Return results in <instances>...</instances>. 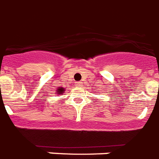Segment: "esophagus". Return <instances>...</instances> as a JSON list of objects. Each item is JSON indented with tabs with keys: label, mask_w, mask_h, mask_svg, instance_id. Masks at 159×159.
I'll return each instance as SVG.
<instances>
[{
	"label": "esophagus",
	"mask_w": 159,
	"mask_h": 159,
	"mask_svg": "<svg viewBox=\"0 0 159 159\" xmlns=\"http://www.w3.org/2000/svg\"><path fill=\"white\" fill-rule=\"evenodd\" d=\"M82 84H82V82H76L75 83V85L78 86V87H80Z\"/></svg>",
	"instance_id": "1"
}]
</instances>
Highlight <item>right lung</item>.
I'll return each mask as SVG.
<instances>
[{"instance_id":"add662e5","label":"right lung","mask_w":159,"mask_h":159,"mask_svg":"<svg viewBox=\"0 0 159 159\" xmlns=\"http://www.w3.org/2000/svg\"><path fill=\"white\" fill-rule=\"evenodd\" d=\"M65 90H66V89L63 87H59L57 89V95H62L64 94V92Z\"/></svg>"}]
</instances>
